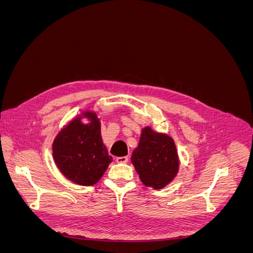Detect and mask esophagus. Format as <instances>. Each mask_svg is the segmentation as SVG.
I'll use <instances>...</instances> for the list:
<instances>
[{
  "label": "esophagus",
  "instance_id": "1",
  "mask_svg": "<svg viewBox=\"0 0 253 253\" xmlns=\"http://www.w3.org/2000/svg\"><path fill=\"white\" fill-rule=\"evenodd\" d=\"M116 162L118 164H126L128 162V157L127 156H122V157H117Z\"/></svg>",
  "mask_w": 253,
  "mask_h": 253
}]
</instances>
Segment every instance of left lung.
Masks as SVG:
<instances>
[{"label": "left lung", "instance_id": "8db88e82", "mask_svg": "<svg viewBox=\"0 0 253 253\" xmlns=\"http://www.w3.org/2000/svg\"><path fill=\"white\" fill-rule=\"evenodd\" d=\"M132 164L144 186L163 189L179 171V156L174 140L147 126L141 128L139 143L133 151Z\"/></svg>", "mask_w": 253, "mask_h": 253}]
</instances>
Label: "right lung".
I'll return each instance as SVG.
<instances>
[{
    "label": "right lung",
    "mask_w": 253,
    "mask_h": 253,
    "mask_svg": "<svg viewBox=\"0 0 253 253\" xmlns=\"http://www.w3.org/2000/svg\"><path fill=\"white\" fill-rule=\"evenodd\" d=\"M52 157L59 171L76 185L87 187L100 180L113 159L94 111L80 113L60 129L52 141Z\"/></svg>",
    "instance_id": "obj_1"
}]
</instances>
